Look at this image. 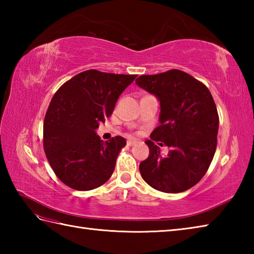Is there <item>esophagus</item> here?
<instances>
[{"instance_id":"1","label":"esophagus","mask_w":254,"mask_h":254,"mask_svg":"<svg viewBox=\"0 0 254 254\" xmlns=\"http://www.w3.org/2000/svg\"><path fill=\"white\" fill-rule=\"evenodd\" d=\"M137 142L135 141V139H127V146H133V145H135Z\"/></svg>"}]
</instances>
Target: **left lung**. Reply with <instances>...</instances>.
Segmentation results:
<instances>
[{"label": "left lung", "mask_w": 254, "mask_h": 254, "mask_svg": "<svg viewBox=\"0 0 254 254\" xmlns=\"http://www.w3.org/2000/svg\"><path fill=\"white\" fill-rule=\"evenodd\" d=\"M135 83L160 102V126L145 142L149 155L139 164L142 178L161 192L187 191L206 174L216 150L219 118L212 94L180 69L142 75ZM155 141L168 146L169 155L161 156Z\"/></svg>", "instance_id": "1"}]
</instances>
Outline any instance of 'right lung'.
<instances>
[{"instance_id":"add662e5","label":"right lung","mask_w":254,"mask_h":254,"mask_svg":"<svg viewBox=\"0 0 254 254\" xmlns=\"http://www.w3.org/2000/svg\"><path fill=\"white\" fill-rule=\"evenodd\" d=\"M135 78L88 69L64 83L53 96L44 121V149L64 185L89 191L111 177L127 141L116 136L104 142L96 128L112 115L119 96Z\"/></svg>"}]
</instances>
